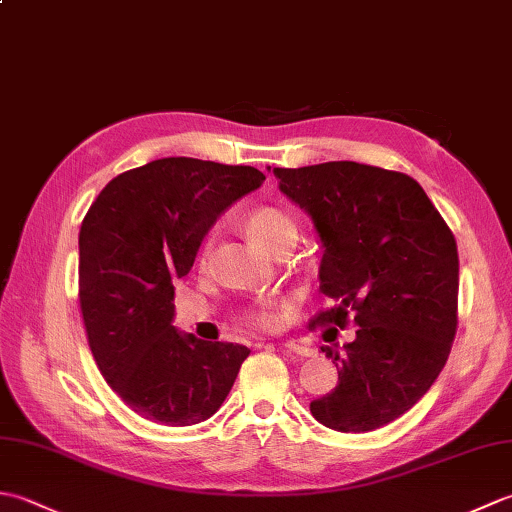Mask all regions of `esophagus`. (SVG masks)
Returning a JSON list of instances; mask_svg holds the SVG:
<instances>
[{
    "instance_id": "1",
    "label": "esophagus",
    "mask_w": 512,
    "mask_h": 512,
    "mask_svg": "<svg viewBox=\"0 0 512 512\" xmlns=\"http://www.w3.org/2000/svg\"><path fill=\"white\" fill-rule=\"evenodd\" d=\"M284 347H286V352H290V354H297V356H312V354H314V350H310V347H306V345H299V343H295V341L284 343Z\"/></svg>"
}]
</instances>
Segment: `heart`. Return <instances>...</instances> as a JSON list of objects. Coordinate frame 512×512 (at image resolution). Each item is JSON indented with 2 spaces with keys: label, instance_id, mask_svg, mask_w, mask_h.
I'll list each match as a JSON object with an SVG mask.
<instances>
[{
  "label": "heart",
  "instance_id": "b5f03b06",
  "mask_svg": "<svg viewBox=\"0 0 512 512\" xmlns=\"http://www.w3.org/2000/svg\"><path fill=\"white\" fill-rule=\"evenodd\" d=\"M246 231L255 242L270 250L284 239H297V222L286 209L264 204L246 215ZM206 253H209V244H204L200 259H206ZM244 319L255 330H275L279 323V310L275 303L264 301L248 308Z\"/></svg>",
  "mask_w": 512,
  "mask_h": 512
}]
</instances>
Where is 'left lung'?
I'll return each instance as SVG.
<instances>
[{
  "label": "left lung",
  "mask_w": 512,
  "mask_h": 512,
  "mask_svg": "<svg viewBox=\"0 0 512 512\" xmlns=\"http://www.w3.org/2000/svg\"><path fill=\"white\" fill-rule=\"evenodd\" d=\"M279 189L321 235V292L334 306L310 325H358L339 354V383L310 402L328 429L365 433L407 413L436 383L458 332V246L407 173L339 160L273 169Z\"/></svg>",
  "instance_id": "obj_1"
}]
</instances>
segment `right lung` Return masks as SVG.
Instances as JSON below:
<instances>
[{
    "label": "right lung",
    "instance_id": "1",
    "mask_svg": "<svg viewBox=\"0 0 512 512\" xmlns=\"http://www.w3.org/2000/svg\"><path fill=\"white\" fill-rule=\"evenodd\" d=\"M264 180L255 167L160 158L107 182L85 213V334L107 385L138 416L189 427L211 418L231 391L250 350L178 334L173 281L189 273L217 217Z\"/></svg>",
    "mask_w": 512,
    "mask_h": 512
}]
</instances>
